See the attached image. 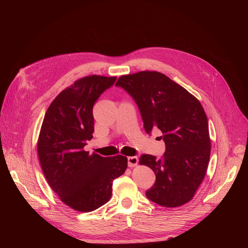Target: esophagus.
Here are the masks:
<instances>
[{"label": "esophagus", "mask_w": 248, "mask_h": 248, "mask_svg": "<svg viewBox=\"0 0 248 248\" xmlns=\"http://www.w3.org/2000/svg\"><path fill=\"white\" fill-rule=\"evenodd\" d=\"M138 163V158L135 157V156H132V157H128L127 158V165L129 168H133L137 165Z\"/></svg>", "instance_id": "34e87169"}]
</instances>
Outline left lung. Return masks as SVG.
I'll return each instance as SVG.
<instances>
[{"mask_svg": "<svg viewBox=\"0 0 248 248\" xmlns=\"http://www.w3.org/2000/svg\"><path fill=\"white\" fill-rule=\"evenodd\" d=\"M116 85L136 102L146 132L160 129V139L166 144L161 159L148 154L139 158V165L149 167L156 174L147 198L170 208L189 202L204 180L211 153L202 105L186 88L158 72L124 75Z\"/></svg>", "mask_w": 248, "mask_h": 248, "instance_id": "8db88e82", "label": "left lung"}]
</instances>
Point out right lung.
Returning a JSON list of instances; mask_svg holds the SVG:
<instances>
[{"label": "right lung", "instance_id": "add662e5", "mask_svg": "<svg viewBox=\"0 0 248 248\" xmlns=\"http://www.w3.org/2000/svg\"><path fill=\"white\" fill-rule=\"evenodd\" d=\"M116 77L88 76L63 89L45 114L37 152L45 178L62 202L91 212L112 196L113 181L127 168L123 155L102 157L84 150L94 131L93 106Z\"/></svg>", "mask_w": 248, "mask_h": 248}]
</instances>
